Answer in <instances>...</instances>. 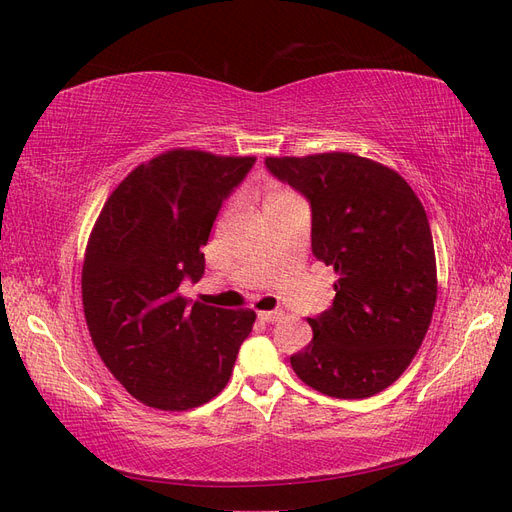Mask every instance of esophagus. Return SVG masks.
<instances>
[{"instance_id": "obj_1", "label": "esophagus", "mask_w": 512, "mask_h": 512, "mask_svg": "<svg viewBox=\"0 0 512 512\" xmlns=\"http://www.w3.org/2000/svg\"><path fill=\"white\" fill-rule=\"evenodd\" d=\"M282 316L284 312H280V309H275V312H258L260 322H277Z\"/></svg>"}]
</instances>
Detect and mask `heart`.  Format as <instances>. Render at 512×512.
<instances>
[{
  "label": "heart",
  "mask_w": 512,
  "mask_h": 512,
  "mask_svg": "<svg viewBox=\"0 0 512 512\" xmlns=\"http://www.w3.org/2000/svg\"><path fill=\"white\" fill-rule=\"evenodd\" d=\"M273 196H277V194H273Z\"/></svg>",
  "instance_id": "obj_1"
}]
</instances>
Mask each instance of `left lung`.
<instances>
[{
	"instance_id": "1",
	"label": "left lung",
	"mask_w": 512,
	"mask_h": 512,
	"mask_svg": "<svg viewBox=\"0 0 512 512\" xmlns=\"http://www.w3.org/2000/svg\"><path fill=\"white\" fill-rule=\"evenodd\" d=\"M312 205V252L333 267V305L307 318L312 342L290 365L337 399L376 395L421 348L438 299L436 252L423 203L397 170L348 151L267 158Z\"/></svg>"
}]
</instances>
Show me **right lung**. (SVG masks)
Returning a JSON list of instances; mask_svg holds the SVG:
<instances>
[{"instance_id": "right-lung-1", "label": "right lung", "mask_w": 512, "mask_h": 512, "mask_svg": "<svg viewBox=\"0 0 512 512\" xmlns=\"http://www.w3.org/2000/svg\"><path fill=\"white\" fill-rule=\"evenodd\" d=\"M254 156L170 149L138 164L98 215L85 247L83 312L102 363L134 399L183 412L230 380L254 309L190 303L209 232Z\"/></svg>"}]
</instances>
